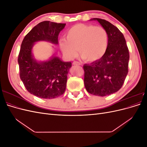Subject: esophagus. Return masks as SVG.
I'll use <instances>...</instances> for the list:
<instances>
[{
	"mask_svg": "<svg viewBox=\"0 0 147 147\" xmlns=\"http://www.w3.org/2000/svg\"><path fill=\"white\" fill-rule=\"evenodd\" d=\"M73 65H80L81 64L78 63L77 61H74L73 62Z\"/></svg>",
	"mask_w": 147,
	"mask_h": 147,
	"instance_id": "obj_1",
	"label": "esophagus"
}]
</instances>
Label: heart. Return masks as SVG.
I'll use <instances>...</instances> for the list:
<instances>
[{"mask_svg":"<svg viewBox=\"0 0 147 147\" xmlns=\"http://www.w3.org/2000/svg\"><path fill=\"white\" fill-rule=\"evenodd\" d=\"M60 47L69 58L78 55L88 63L100 59L108 48L109 35L107 30L100 26L77 24L71 27L66 33V39L62 38Z\"/></svg>","mask_w":147,"mask_h":147,"instance_id":"obj_1","label":"heart"}]
</instances>
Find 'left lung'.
Returning a JSON list of instances; mask_svg holds the SVG:
<instances>
[{
  "label": "left lung",
  "instance_id": "obj_1",
  "mask_svg": "<svg viewBox=\"0 0 147 147\" xmlns=\"http://www.w3.org/2000/svg\"><path fill=\"white\" fill-rule=\"evenodd\" d=\"M97 20L108 33L109 44L105 54L98 61L83 65L84 83L91 94L106 96L122 87L128 73L129 52L122 32L110 22Z\"/></svg>",
  "mask_w": 147,
  "mask_h": 147
}]
</instances>
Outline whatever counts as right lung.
Instances as JSON below:
<instances>
[{"instance_id": "right-lung-1", "label": "right lung", "mask_w": 147, "mask_h": 147, "mask_svg": "<svg viewBox=\"0 0 147 147\" xmlns=\"http://www.w3.org/2000/svg\"><path fill=\"white\" fill-rule=\"evenodd\" d=\"M65 26L45 21L38 23L26 35L22 42L18 62L20 76L29 92L42 99H54L65 90L70 62H63L53 56L50 60L38 63L33 58L34 43L46 40L58 43V35Z\"/></svg>"}]
</instances>
